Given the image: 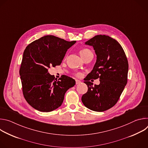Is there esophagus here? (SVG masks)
<instances>
[{"instance_id": "34e87169", "label": "esophagus", "mask_w": 148, "mask_h": 148, "mask_svg": "<svg viewBox=\"0 0 148 148\" xmlns=\"http://www.w3.org/2000/svg\"><path fill=\"white\" fill-rule=\"evenodd\" d=\"M81 82V81H79V80H78V79H75V84H80Z\"/></svg>"}]
</instances>
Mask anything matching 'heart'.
Instances as JSON below:
<instances>
[{
  "instance_id": "b5f03b06",
  "label": "heart",
  "mask_w": 148,
  "mask_h": 148,
  "mask_svg": "<svg viewBox=\"0 0 148 148\" xmlns=\"http://www.w3.org/2000/svg\"><path fill=\"white\" fill-rule=\"evenodd\" d=\"M91 53H92V52L88 49H82L80 51V54H81V57H82V58L84 57H85L86 56H87V55H88L90 54H91ZM75 75L77 76H79L80 74L79 73H77Z\"/></svg>"
}]
</instances>
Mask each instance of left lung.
Here are the masks:
<instances>
[{
  "label": "left lung",
  "mask_w": 148,
  "mask_h": 148,
  "mask_svg": "<svg viewBox=\"0 0 148 148\" xmlns=\"http://www.w3.org/2000/svg\"><path fill=\"white\" fill-rule=\"evenodd\" d=\"M93 47L97 61L88 78L84 82L87 92L81 98L88 109L102 112L114 107L118 102L128 79V62L118 42L108 36L97 35L85 43ZM100 78L99 85L89 81Z\"/></svg>",
  "instance_id": "8db88e82"
}]
</instances>
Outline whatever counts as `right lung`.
Wrapping results in <instances>:
<instances>
[{
  "label": "right lung",
  "instance_id": "right-lung-1",
  "mask_svg": "<svg viewBox=\"0 0 148 148\" xmlns=\"http://www.w3.org/2000/svg\"><path fill=\"white\" fill-rule=\"evenodd\" d=\"M76 41H68L52 35L41 37L24 51L19 71L24 97L41 112H50L60 107L66 91L75 81L62 75L58 80L48 69L61 64L67 50Z\"/></svg>",
  "mask_w": 148,
  "mask_h": 148
}]
</instances>
